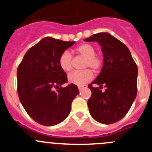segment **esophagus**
I'll use <instances>...</instances> for the list:
<instances>
[{"mask_svg":"<svg viewBox=\"0 0 152 152\" xmlns=\"http://www.w3.org/2000/svg\"><path fill=\"white\" fill-rule=\"evenodd\" d=\"M87 88V86L86 85H82V86H78V89L79 91H82V90H84V88Z\"/></svg>","mask_w":152,"mask_h":152,"instance_id":"34e87169","label":"esophagus"}]
</instances>
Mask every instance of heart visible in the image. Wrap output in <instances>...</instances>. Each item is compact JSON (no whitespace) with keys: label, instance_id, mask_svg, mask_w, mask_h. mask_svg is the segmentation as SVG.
Wrapping results in <instances>:
<instances>
[{"label":"heart","instance_id":"heart-1","mask_svg":"<svg viewBox=\"0 0 152 152\" xmlns=\"http://www.w3.org/2000/svg\"><path fill=\"white\" fill-rule=\"evenodd\" d=\"M77 54L85 57L84 63V68H91L93 70H97L101 67L102 59L99 56H96V49L91 44L84 43L76 48ZM58 64L61 69L65 72H69L72 69V56L69 52L64 51L61 53L58 59ZM92 72L89 69L84 71H77L70 74L68 76V81L72 84L78 86H82L91 81L93 79Z\"/></svg>","mask_w":152,"mask_h":152}]
</instances>
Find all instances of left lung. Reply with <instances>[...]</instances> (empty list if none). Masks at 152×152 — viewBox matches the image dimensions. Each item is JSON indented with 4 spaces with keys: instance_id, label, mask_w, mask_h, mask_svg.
I'll return each mask as SVG.
<instances>
[{
    "instance_id": "left-lung-1",
    "label": "left lung",
    "mask_w": 152,
    "mask_h": 152,
    "mask_svg": "<svg viewBox=\"0 0 152 152\" xmlns=\"http://www.w3.org/2000/svg\"><path fill=\"white\" fill-rule=\"evenodd\" d=\"M84 41L97 42L103 56L100 73L88 85L90 114L98 123L112 124L126 116L136 97L138 68L127 46L110 33H96Z\"/></svg>"
}]
</instances>
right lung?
Wrapping results in <instances>:
<instances>
[{"label":"right lung","mask_w":152,"mask_h":152,"mask_svg":"<svg viewBox=\"0 0 152 152\" xmlns=\"http://www.w3.org/2000/svg\"><path fill=\"white\" fill-rule=\"evenodd\" d=\"M75 43L45 37L26 52L17 68V92L25 110L46 126L64 121L79 94L77 85L65 88L67 75L58 64L62 52Z\"/></svg>","instance_id":"1"}]
</instances>
